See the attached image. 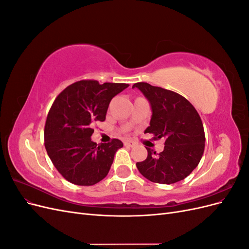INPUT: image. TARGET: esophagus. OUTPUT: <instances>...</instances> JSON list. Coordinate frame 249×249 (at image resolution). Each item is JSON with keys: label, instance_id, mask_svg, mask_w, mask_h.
<instances>
[{"label": "esophagus", "instance_id": "1", "mask_svg": "<svg viewBox=\"0 0 249 249\" xmlns=\"http://www.w3.org/2000/svg\"><path fill=\"white\" fill-rule=\"evenodd\" d=\"M124 145L125 146H129V147H134L135 145H136V143L131 141V140H125L124 141Z\"/></svg>", "mask_w": 249, "mask_h": 249}]
</instances>
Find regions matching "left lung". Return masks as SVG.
I'll list each match as a JSON object with an SVG mask.
<instances>
[{
  "mask_svg": "<svg viewBox=\"0 0 249 249\" xmlns=\"http://www.w3.org/2000/svg\"><path fill=\"white\" fill-rule=\"evenodd\" d=\"M152 106L153 115L144 133L165 139L160 154L147 148V158L137 162L141 175L150 182L175 184L196 168L205 150V131L196 109L183 95L148 83H135Z\"/></svg>",
  "mask_w": 249,
  "mask_h": 249,
  "instance_id": "8db88e82",
  "label": "left lung"
}]
</instances>
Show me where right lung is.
Returning <instances> with one entry per match:
<instances>
[{"mask_svg": "<svg viewBox=\"0 0 249 249\" xmlns=\"http://www.w3.org/2000/svg\"><path fill=\"white\" fill-rule=\"evenodd\" d=\"M125 83L81 80L59 93L48 113L44 146L52 163L66 180L79 186H92L107 177L119 139L96 144L91 141L92 126L105 122L111 100Z\"/></svg>", "mask_w": 249, "mask_h": 249, "instance_id": "1", "label": "right lung"}]
</instances>
